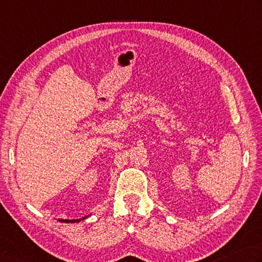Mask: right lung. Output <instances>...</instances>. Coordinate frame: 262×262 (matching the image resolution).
<instances>
[{
	"instance_id": "right-lung-1",
	"label": "right lung",
	"mask_w": 262,
	"mask_h": 262,
	"mask_svg": "<svg viewBox=\"0 0 262 262\" xmlns=\"http://www.w3.org/2000/svg\"><path fill=\"white\" fill-rule=\"evenodd\" d=\"M89 216H91V214H89ZM89 216H85V217H83V218H79V219H58L59 222H61V223H67V224H75V223H80L81 220H84V219H86L87 217Z\"/></svg>"
}]
</instances>
